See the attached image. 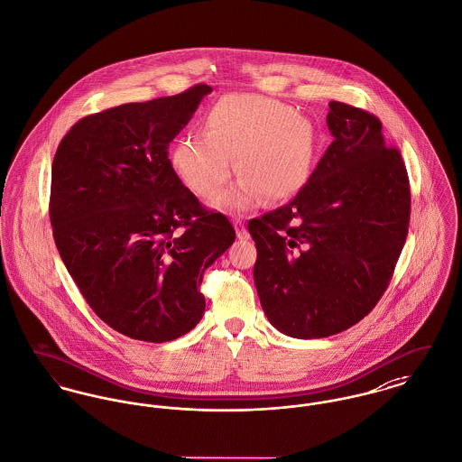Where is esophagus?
<instances>
[{"label": "esophagus", "instance_id": "esophagus-1", "mask_svg": "<svg viewBox=\"0 0 462 462\" xmlns=\"http://www.w3.org/2000/svg\"><path fill=\"white\" fill-rule=\"evenodd\" d=\"M234 225H236V232H237V237H239L241 241L249 239V232L246 230V226H245V223H243V217H241V216H236V219H234Z\"/></svg>", "mask_w": 462, "mask_h": 462}]
</instances>
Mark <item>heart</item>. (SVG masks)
Returning <instances> with one entry per match:
<instances>
[{
    "label": "heart",
    "instance_id": "obj_1",
    "mask_svg": "<svg viewBox=\"0 0 462 462\" xmlns=\"http://www.w3.org/2000/svg\"><path fill=\"white\" fill-rule=\"evenodd\" d=\"M315 135L311 123L276 100L232 93L208 112L204 134H186L171 149V165L197 195L213 197L232 174L239 182L219 193L213 206L246 209L260 193L280 202L302 189L311 172Z\"/></svg>",
    "mask_w": 462,
    "mask_h": 462
}]
</instances>
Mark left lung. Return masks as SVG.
I'll list each match as a JSON object with an SVG mask.
<instances>
[{
    "label": "left lung",
    "instance_id": "left-lung-1",
    "mask_svg": "<svg viewBox=\"0 0 462 462\" xmlns=\"http://www.w3.org/2000/svg\"><path fill=\"white\" fill-rule=\"evenodd\" d=\"M334 137L286 206L249 219L253 278L269 321L286 336L319 339L350 328L391 283L410 225V180L382 121L330 102Z\"/></svg>",
    "mask_w": 462,
    "mask_h": 462
}]
</instances>
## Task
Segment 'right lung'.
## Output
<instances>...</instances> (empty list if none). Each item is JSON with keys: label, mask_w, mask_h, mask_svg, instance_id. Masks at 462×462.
I'll return each mask as SVG.
<instances>
[{"label": "right lung", "mask_w": 462, "mask_h": 462, "mask_svg": "<svg viewBox=\"0 0 462 462\" xmlns=\"http://www.w3.org/2000/svg\"><path fill=\"white\" fill-rule=\"evenodd\" d=\"M213 89L125 104L77 121L52 162L56 248L91 310L114 330L165 343L204 315V271L236 241L226 216L180 182L169 143Z\"/></svg>", "instance_id": "add662e5"}]
</instances>
